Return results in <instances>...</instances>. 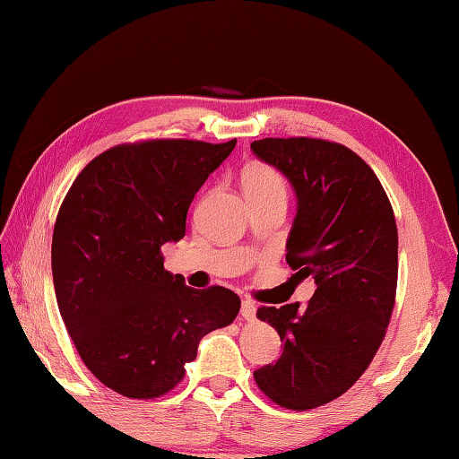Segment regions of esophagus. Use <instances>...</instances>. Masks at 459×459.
<instances>
[{"instance_id": "esophagus-1", "label": "esophagus", "mask_w": 459, "mask_h": 459, "mask_svg": "<svg viewBox=\"0 0 459 459\" xmlns=\"http://www.w3.org/2000/svg\"><path fill=\"white\" fill-rule=\"evenodd\" d=\"M240 316L247 321H255L256 319V304L252 299H242L240 306Z\"/></svg>"}]
</instances>
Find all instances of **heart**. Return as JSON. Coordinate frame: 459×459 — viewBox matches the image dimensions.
<instances>
[{
    "mask_svg": "<svg viewBox=\"0 0 459 459\" xmlns=\"http://www.w3.org/2000/svg\"><path fill=\"white\" fill-rule=\"evenodd\" d=\"M245 193H281L286 195V183L281 175L264 163H255L242 173Z\"/></svg>",
    "mask_w": 459,
    "mask_h": 459,
    "instance_id": "heart-1",
    "label": "heart"
}]
</instances>
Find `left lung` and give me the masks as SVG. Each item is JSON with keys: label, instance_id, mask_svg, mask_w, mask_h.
<instances>
[{"label": "left lung", "instance_id": "8db88e82", "mask_svg": "<svg viewBox=\"0 0 459 459\" xmlns=\"http://www.w3.org/2000/svg\"><path fill=\"white\" fill-rule=\"evenodd\" d=\"M250 150L296 193L286 260L298 280L317 286L306 307L296 301L256 311L284 351L255 370V380L276 404L309 411L347 393L386 333L398 278L394 212L375 171L345 145L264 138Z\"/></svg>", "mask_w": 459, "mask_h": 459}]
</instances>
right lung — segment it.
I'll return each mask as SVG.
<instances>
[{
	"label": "right lung",
	"mask_w": 459,
	"mask_h": 459,
	"mask_svg": "<svg viewBox=\"0 0 459 459\" xmlns=\"http://www.w3.org/2000/svg\"><path fill=\"white\" fill-rule=\"evenodd\" d=\"M237 140H152L100 153L79 173L53 230L61 317L84 365L112 391L158 398L179 383L199 341L230 325L240 298L195 290L163 268L189 204Z\"/></svg>",
	"instance_id": "1"
}]
</instances>
